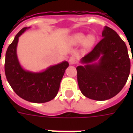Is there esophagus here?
<instances>
[{"label": "esophagus", "mask_w": 133, "mask_h": 133, "mask_svg": "<svg viewBox=\"0 0 133 133\" xmlns=\"http://www.w3.org/2000/svg\"><path fill=\"white\" fill-rule=\"evenodd\" d=\"M75 63H76V59H75V58L74 56H71L69 58V63L70 65H74Z\"/></svg>", "instance_id": "obj_1"}]
</instances>
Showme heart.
I'll use <instances>...</instances> for the list:
<instances>
[{
  "mask_svg": "<svg viewBox=\"0 0 133 133\" xmlns=\"http://www.w3.org/2000/svg\"><path fill=\"white\" fill-rule=\"evenodd\" d=\"M71 41L74 44H80L83 43V45L85 48H90L95 43V37L91 34L85 36V35L83 33H78L72 35Z\"/></svg>",
  "mask_w": 133,
  "mask_h": 133,
  "instance_id": "b5f03b06",
  "label": "heart"
}]
</instances>
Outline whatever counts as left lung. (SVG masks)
I'll return each mask as SVG.
<instances>
[{"mask_svg": "<svg viewBox=\"0 0 133 133\" xmlns=\"http://www.w3.org/2000/svg\"><path fill=\"white\" fill-rule=\"evenodd\" d=\"M102 38L94 49L82 58L83 65L76 68L78 86L83 95L100 101L119 93L130 70L128 48L117 33L105 26Z\"/></svg>", "mask_w": 133, "mask_h": 133, "instance_id": "1", "label": "left lung"}]
</instances>
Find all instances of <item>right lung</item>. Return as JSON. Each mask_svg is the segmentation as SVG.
<instances>
[{
  "instance_id": "right-lung-1",
  "label": "right lung",
  "mask_w": 133,
  "mask_h": 133,
  "mask_svg": "<svg viewBox=\"0 0 133 133\" xmlns=\"http://www.w3.org/2000/svg\"><path fill=\"white\" fill-rule=\"evenodd\" d=\"M30 28H23L8 48L5 61V76L19 97L31 103H46L58 94L61 81L69 63L63 61L41 72L25 70L18 58L17 45L19 37Z\"/></svg>"
}]
</instances>
